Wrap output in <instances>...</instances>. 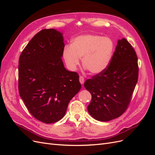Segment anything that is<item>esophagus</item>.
<instances>
[{"label": "esophagus", "instance_id": "esophagus-1", "mask_svg": "<svg viewBox=\"0 0 155 155\" xmlns=\"http://www.w3.org/2000/svg\"><path fill=\"white\" fill-rule=\"evenodd\" d=\"M79 82L81 83V84H83L84 82H85V78L81 76H79Z\"/></svg>", "mask_w": 155, "mask_h": 155}]
</instances>
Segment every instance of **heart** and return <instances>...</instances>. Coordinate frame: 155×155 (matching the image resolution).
Instances as JSON below:
<instances>
[{"label": "heart", "mask_w": 155, "mask_h": 155, "mask_svg": "<svg viewBox=\"0 0 155 155\" xmlns=\"http://www.w3.org/2000/svg\"><path fill=\"white\" fill-rule=\"evenodd\" d=\"M114 50V42L109 37L86 34L76 37L71 45L65 46L63 57L70 70H76L82 58L83 66L91 73L97 74L109 66Z\"/></svg>", "instance_id": "heart-1"}]
</instances>
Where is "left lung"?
<instances>
[{
  "label": "left lung",
  "instance_id": "left-lung-1",
  "mask_svg": "<svg viewBox=\"0 0 155 155\" xmlns=\"http://www.w3.org/2000/svg\"><path fill=\"white\" fill-rule=\"evenodd\" d=\"M138 78L136 51L126 39L118 40L108 67L84 83L92 95L89 114L101 121L118 118L127 109Z\"/></svg>",
  "mask_w": 155,
  "mask_h": 155
}]
</instances>
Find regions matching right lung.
I'll return each mask as SVG.
<instances>
[{
	"mask_svg": "<svg viewBox=\"0 0 155 155\" xmlns=\"http://www.w3.org/2000/svg\"><path fill=\"white\" fill-rule=\"evenodd\" d=\"M61 33L44 29L22 50L18 60V92L30 114L45 124L63 118L70 101L80 91L77 72L64 68Z\"/></svg>",
	"mask_w": 155,
	"mask_h": 155,
	"instance_id": "1",
	"label": "right lung"
}]
</instances>
